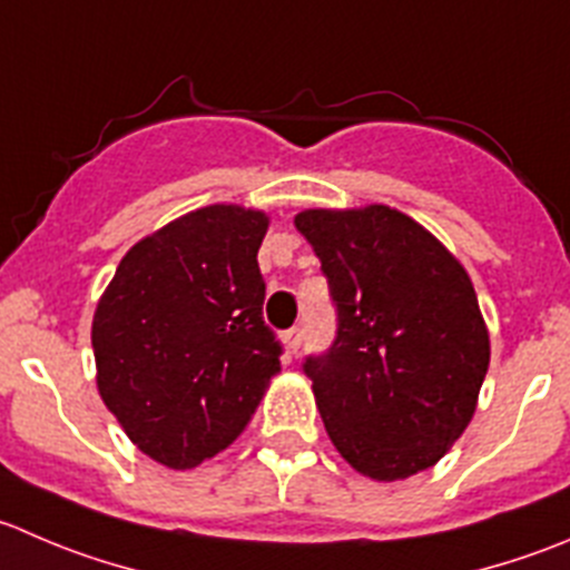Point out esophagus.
Listing matches in <instances>:
<instances>
[{"mask_svg":"<svg viewBox=\"0 0 570 570\" xmlns=\"http://www.w3.org/2000/svg\"><path fill=\"white\" fill-rule=\"evenodd\" d=\"M284 342H286V347H289V351L295 353L297 347H301V342H303V328H301V325H292L289 331H284Z\"/></svg>","mask_w":570,"mask_h":570,"instance_id":"34e87169","label":"esophagus"}]
</instances>
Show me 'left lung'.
Here are the masks:
<instances>
[{"label":"left lung","instance_id":"1","mask_svg":"<svg viewBox=\"0 0 570 570\" xmlns=\"http://www.w3.org/2000/svg\"><path fill=\"white\" fill-rule=\"evenodd\" d=\"M336 336L306 356L325 432L347 465L395 482L438 465L476 412L490 336L465 267L390 206L308 208Z\"/></svg>","mask_w":570,"mask_h":570}]
</instances>
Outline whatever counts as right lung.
<instances>
[{
  "label": "right lung",
  "instance_id": "1",
  "mask_svg": "<svg viewBox=\"0 0 570 570\" xmlns=\"http://www.w3.org/2000/svg\"><path fill=\"white\" fill-rule=\"evenodd\" d=\"M267 225L253 208H197L136 242L97 303L99 395L175 471L228 449L281 370L256 258Z\"/></svg>",
  "mask_w": 570,
  "mask_h": 570
}]
</instances>
